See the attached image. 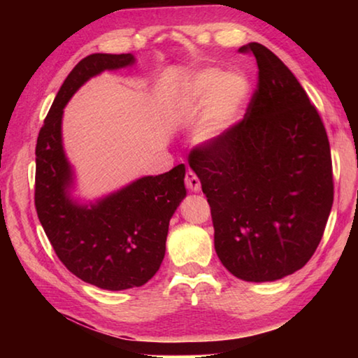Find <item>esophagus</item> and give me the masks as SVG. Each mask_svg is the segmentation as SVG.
<instances>
[{"mask_svg":"<svg viewBox=\"0 0 358 358\" xmlns=\"http://www.w3.org/2000/svg\"><path fill=\"white\" fill-rule=\"evenodd\" d=\"M185 181H186V186L189 187L191 191H199V189H201V180H199L197 175L194 173L192 171H187L186 172Z\"/></svg>","mask_w":358,"mask_h":358,"instance_id":"1","label":"esophagus"}]
</instances>
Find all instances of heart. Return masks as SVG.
I'll return each mask as SVG.
<instances>
[{"mask_svg":"<svg viewBox=\"0 0 358 358\" xmlns=\"http://www.w3.org/2000/svg\"><path fill=\"white\" fill-rule=\"evenodd\" d=\"M250 93V83L245 77L226 76L220 69H203L189 78L181 88L180 106L187 112L207 106L197 128L199 142H215L224 136L237 121Z\"/></svg>","mask_w":358,"mask_h":358,"instance_id":"obj_1","label":"heart"}]
</instances>
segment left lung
Masks as SVG:
<instances>
[{"instance_id":"1","label":"left lung","mask_w":358,"mask_h":358,"mask_svg":"<svg viewBox=\"0 0 358 358\" xmlns=\"http://www.w3.org/2000/svg\"><path fill=\"white\" fill-rule=\"evenodd\" d=\"M257 62L245 117L189 153L202 183L222 265L243 281H275L313 257L333 205L330 143L317 108L273 52Z\"/></svg>"}]
</instances>
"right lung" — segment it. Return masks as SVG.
<instances>
[{
	"label": "right lung",
	"mask_w": 358,
	"mask_h": 358,
	"mask_svg": "<svg viewBox=\"0 0 358 358\" xmlns=\"http://www.w3.org/2000/svg\"><path fill=\"white\" fill-rule=\"evenodd\" d=\"M134 63L131 53H93L69 72L48 110L36 143L34 205L47 238L72 275L96 287H141L159 270L175 210L186 196L185 166L143 177L94 205L69 197L72 171L62 143L66 102L106 69Z\"/></svg>",
	"instance_id": "1"
}]
</instances>
